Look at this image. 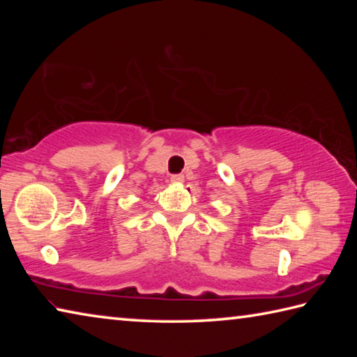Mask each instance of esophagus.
Here are the masks:
<instances>
[{"instance_id": "obj_1", "label": "esophagus", "mask_w": 357, "mask_h": 357, "mask_svg": "<svg viewBox=\"0 0 357 357\" xmlns=\"http://www.w3.org/2000/svg\"><path fill=\"white\" fill-rule=\"evenodd\" d=\"M170 179H172V183H183L184 176H183V174L178 173V174H172Z\"/></svg>"}]
</instances>
